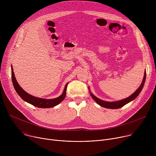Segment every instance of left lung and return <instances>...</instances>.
I'll return each instance as SVG.
<instances>
[{
	"mask_svg": "<svg viewBox=\"0 0 156 156\" xmlns=\"http://www.w3.org/2000/svg\"><path fill=\"white\" fill-rule=\"evenodd\" d=\"M146 73H144V76L143 80L142 83H141L140 86L139 87V88L130 96H129L128 98H127L126 99H124V100L118 101H115V102H107V101H103L100 99L98 98L97 97H96L95 96H94L91 93H90L91 97L93 98V100L99 105H100L101 106L105 107L106 108H109V109H118L120 108L122 106H124L125 105H126L127 103H129L130 101H131L132 100H134V99L138 96V94L140 93V92L142 90L144 84L145 83V80H146Z\"/></svg>",
	"mask_w": 156,
	"mask_h": 156,
	"instance_id": "8db88e82",
	"label": "left lung"
}]
</instances>
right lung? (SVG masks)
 Here are the masks:
<instances>
[{
	"instance_id": "1",
	"label": "right lung",
	"mask_w": 156,
	"mask_h": 156,
	"mask_svg": "<svg viewBox=\"0 0 156 156\" xmlns=\"http://www.w3.org/2000/svg\"><path fill=\"white\" fill-rule=\"evenodd\" d=\"M12 80L14 88H15L16 92L18 93V94L20 96V98L22 99V100L38 108H52L53 106H55L57 105H58L59 103H60L64 100L66 96V91L68 83L65 85L63 94L60 96L55 99H52V100H46V99H42V98H38L35 97L34 96L29 94V93H26L19 86V83H17L15 75H14L12 68Z\"/></svg>"
}]
</instances>
